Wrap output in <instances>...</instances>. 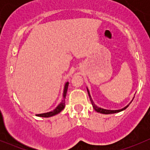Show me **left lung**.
Wrapping results in <instances>:
<instances>
[{
  "mask_svg": "<svg viewBox=\"0 0 150 150\" xmlns=\"http://www.w3.org/2000/svg\"><path fill=\"white\" fill-rule=\"evenodd\" d=\"M87 88V91H88V96H89V98H90V100H91V104H92V106H93V109H94V110L95 111H96L97 112H99V113H102V114H105V115H108V114H114V113H117V112H121V111H122V110H125V109L127 108V107H128V106H129V104L131 103V102H132V101H133V99H134V98H133V99L131 101V102H129V104H127L126 106H125V107H123V108H122V109H120V110H106V109H103V108H101V107H98L97 105H96V104H95V103L94 102H93V99H92V98H91V94H90V92H89V91H88V88Z\"/></svg>",
  "mask_w": 150,
  "mask_h": 150,
  "instance_id": "8db88e82",
  "label": "left lung"
}]
</instances>
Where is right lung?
I'll return each mask as SVG.
<instances>
[{"mask_svg":"<svg viewBox=\"0 0 150 150\" xmlns=\"http://www.w3.org/2000/svg\"><path fill=\"white\" fill-rule=\"evenodd\" d=\"M68 86H69V82L65 83L64 86V91H63V95H62V99L61 102L58 104L57 107L54 109L53 111L48 112L46 113H41V114H38L36 115L38 117H52V116L56 115L59 114V112H61L63 110H64V107H65V98L67 96V88Z\"/></svg>","mask_w":150,"mask_h":150,"instance_id":"right-lung-1","label":"right lung"}]
</instances>
